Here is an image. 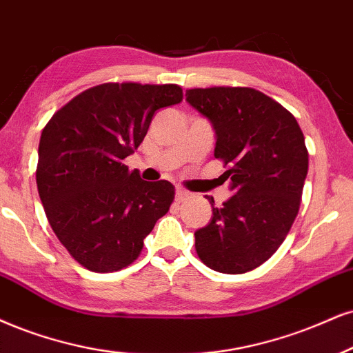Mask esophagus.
Returning <instances> with one entry per match:
<instances>
[{
	"label": "esophagus",
	"instance_id": "obj_1",
	"mask_svg": "<svg viewBox=\"0 0 353 353\" xmlns=\"http://www.w3.org/2000/svg\"><path fill=\"white\" fill-rule=\"evenodd\" d=\"M190 196H191L190 191H186V190H183V188H176V191H175V199H176L178 203L185 201V199H188Z\"/></svg>",
	"mask_w": 353,
	"mask_h": 353
}]
</instances>
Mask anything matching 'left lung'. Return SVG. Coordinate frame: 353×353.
Instances as JSON below:
<instances>
[{"mask_svg":"<svg viewBox=\"0 0 353 353\" xmlns=\"http://www.w3.org/2000/svg\"><path fill=\"white\" fill-rule=\"evenodd\" d=\"M186 103L210 121L214 157L232 196L194 232L204 265L221 273L250 272L275 254L301 204L307 175L303 130L290 111L254 88L186 90Z\"/></svg>","mask_w":353,"mask_h":353,"instance_id":"obj_1","label":"left lung"}]
</instances>
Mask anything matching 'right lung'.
Segmentation results:
<instances>
[{
  "label": "right lung",
  "instance_id": "right-lung-1",
  "mask_svg": "<svg viewBox=\"0 0 353 353\" xmlns=\"http://www.w3.org/2000/svg\"><path fill=\"white\" fill-rule=\"evenodd\" d=\"M183 99L178 85L103 83L52 116L39 142L37 190L62 245L91 272L137 259L175 188L143 181L123 163L145 137L159 110Z\"/></svg>",
  "mask_w": 353,
  "mask_h": 353
}]
</instances>
